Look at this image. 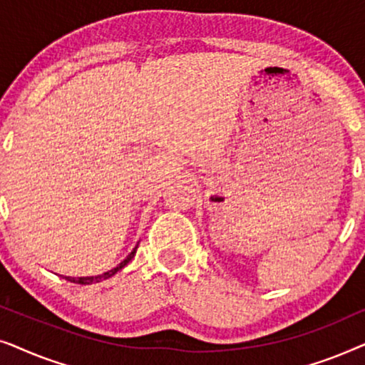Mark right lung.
<instances>
[{"mask_svg":"<svg viewBox=\"0 0 365 365\" xmlns=\"http://www.w3.org/2000/svg\"><path fill=\"white\" fill-rule=\"evenodd\" d=\"M136 249H138V246L133 249L131 251V254H129V256L124 259V261L119 264L118 267H114V269H111V271H108V272H104V274H101V276H93V277H64L66 279V281H69V282H74V284H81V286H88V284H94V282H99V281H103V279H108V277H111V276H114V274H116L119 269H123L124 266H126V264L131 261V259L134 257V254H136Z\"/></svg>","mask_w":365,"mask_h":365,"instance_id":"1","label":"right lung"}]
</instances>
